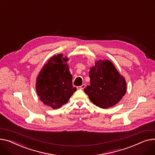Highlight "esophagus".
Masks as SVG:
<instances>
[{
	"instance_id": "1",
	"label": "esophagus",
	"mask_w": 155,
	"mask_h": 155,
	"mask_svg": "<svg viewBox=\"0 0 155 155\" xmlns=\"http://www.w3.org/2000/svg\"><path fill=\"white\" fill-rule=\"evenodd\" d=\"M85 87H86V85L85 84H83V85H81L80 86H78L77 89H83Z\"/></svg>"
}]
</instances>
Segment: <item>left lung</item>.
<instances>
[{
    "instance_id": "left-lung-1",
    "label": "left lung",
    "mask_w": 155,
    "mask_h": 155,
    "mask_svg": "<svg viewBox=\"0 0 155 155\" xmlns=\"http://www.w3.org/2000/svg\"><path fill=\"white\" fill-rule=\"evenodd\" d=\"M89 74L90 85L84 89V93L99 107L107 109L113 106L125 94V79L110 61H97Z\"/></svg>"
}]
</instances>
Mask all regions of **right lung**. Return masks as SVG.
<instances>
[{
	"mask_svg": "<svg viewBox=\"0 0 155 155\" xmlns=\"http://www.w3.org/2000/svg\"><path fill=\"white\" fill-rule=\"evenodd\" d=\"M62 54L51 58L37 78L36 91L41 101L53 109L61 107L77 90L72 86V76Z\"/></svg>",
	"mask_w": 155,
	"mask_h": 155,
	"instance_id": "1",
	"label": "right lung"
}]
</instances>
